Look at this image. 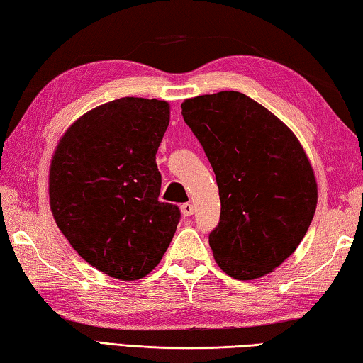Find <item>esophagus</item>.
<instances>
[{
  "mask_svg": "<svg viewBox=\"0 0 363 363\" xmlns=\"http://www.w3.org/2000/svg\"><path fill=\"white\" fill-rule=\"evenodd\" d=\"M182 213L185 215V217H191V215L194 213L193 204H183V206H182Z\"/></svg>",
  "mask_w": 363,
  "mask_h": 363,
  "instance_id": "34e87169",
  "label": "esophagus"
}]
</instances>
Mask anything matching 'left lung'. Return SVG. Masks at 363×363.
<instances>
[{
	"label": "left lung",
	"instance_id": "1",
	"mask_svg": "<svg viewBox=\"0 0 363 363\" xmlns=\"http://www.w3.org/2000/svg\"><path fill=\"white\" fill-rule=\"evenodd\" d=\"M217 178L221 212L208 234L215 262L239 281L268 274L306 234L317 206L313 167L282 121L236 91L182 104Z\"/></svg>",
	"mask_w": 363,
	"mask_h": 363
}]
</instances>
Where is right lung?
Listing matches in <instances>:
<instances>
[{"label": "right lung", "instance_id": "add662e5", "mask_svg": "<svg viewBox=\"0 0 363 363\" xmlns=\"http://www.w3.org/2000/svg\"><path fill=\"white\" fill-rule=\"evenodd\" d=\"M169 104L124 97L94 108L60 138L49 172L55 223L73 249L105 274L137 281L156 268L180 208L161 202L156 152Z\"/></svg>", "mask_w": 363, "mask_h": 363}]
</instances>
